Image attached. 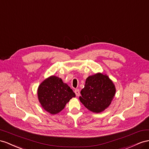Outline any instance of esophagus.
Returning a JSON list of instances; mask_svg holds the SVG:
<instances>
[{
  "label": "esophagus",
  "instance_id": "1",
  "mask_svg": "<svg viewBox=\"0 0 149 149\" xmlns=\"http://www.w3.org/2000/svg\"><path fill=\"white\" fill-rule=\"evenodd\" d=\"M74 92L76 94V96L79 97L80 95V91H79V89H75V90L74 91Z\"/></svg>",
  "mask_w": 149,
  "mask_h": 149
}]
</instances>
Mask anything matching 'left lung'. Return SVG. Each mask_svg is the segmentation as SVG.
I'll list each match as a JSON object with an SVG mask.
<instances>
[{"mask_svg":"<svg viewBox=\"0 0 149 149\" xmlns=\"http://www.w3.org/2000/svg\"><path fill=\"white\" fill-rule=\"evenodd\" d=\"M116 92V86L108 75L98 72L86 79L79 99L90 111L100 113L109 107Z\"/></svg>","mask_w":149,"mask_h":149,"instance_id":"obj_1","label":"left lung"}]
</instances>
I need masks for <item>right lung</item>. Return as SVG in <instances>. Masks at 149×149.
Instances as JSON below:
<instances>
[{
	"label": "right lung",
	"instance_id": "1",
	"mask_svg": "<svg viewBox=\"0 0 149 149\" xmlns=\"http://www.w3.org/2000/svg\"><path fill=\"white\" fill-rule=\"evenodd\" d=\"M37 97L42 107L50 114L55 115L62 111L75 94L62 79L51 75L39 86Z\"/></svg>",
	"mask_w": 149,
	"mask_h": 149
}]
</instances>
